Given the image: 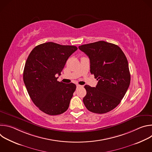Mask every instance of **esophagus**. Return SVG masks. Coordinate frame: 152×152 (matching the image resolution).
<instances>
[{
  "label": "esophagus",
  "mask_w": 152,
  "mask_h": 152,
  "mask_svg": "<svg viewBox=\"0 0 152 152\" xmlns=\"http://www.w3.org/2000/svg\"><path fill=\"white\" fill-rule=\"evenodd\" d=\"M76 86H77V88H79V87H81V86H82V85H79V84H77L76 85Z\"/></svg>",
  "instance_id": "esophagus-1"
}]
</instances>
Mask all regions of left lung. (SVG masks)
<instances>
[{"label":"left lung","mask_w":152,"mask_h":152,"mask_svg":"<svg viewBox=\"0 0 152 152\" xmlns=\"http://www.w3.org/2000/svg\"><path fill=\"white\" fill-rule=\"evenodd\" d=\"M90 60V72L98 83L96 87L86 85L83 103L88 111L104 114L117 107L131 82L129 65L122 50L104 41L79 46Z\"/></svg>","instance_id":"obj_1"}]
</instances>
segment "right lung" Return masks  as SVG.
<instances>
[{"label": "right lung", "mask_w": 152, "mask_h": 152, "mask_svg": "<svg viewBox=\"0 0 152 152\" xmlns=\"http://www.w3.org/2000/svg\"><path fill=\"white\" fill-rule=\"evenodd\" d=\"M77 49L75 46L48 42L37 46L29 55L23 71L28 93L39 110L50 115L69 108L76 86L57 80L68 58Z\"/></svg>", "instance_id": "1"}]
</instances>
